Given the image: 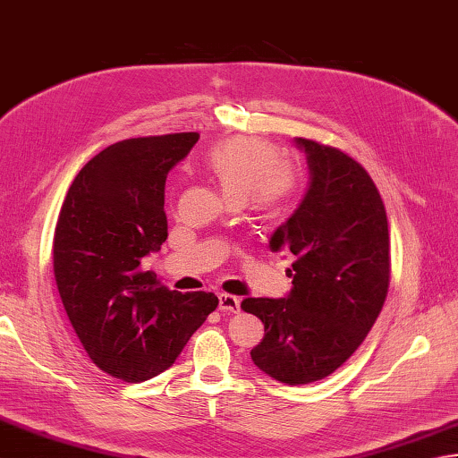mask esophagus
I'll return each mask as SVG.
<instances>
[{"instance_id": "esophagus-1", "label": "esophagus", "mask_w": 458, "mask_h": 458, "mask_svg": "<svg viewBox=\"0 0 458 458\" xmlns=\"http://www.w3.org/2000/svg\"><path fill=\"white\" fill-rule=\"evenodd\" d=\"M239 308H241V301L237 296H233V294H227V293H221L219 294V310L221 312H239Z\"/></svg>"}]
</instances>
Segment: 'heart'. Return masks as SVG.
Instances as JSON below:
<instances>
[{
  "instance_id": "heart-1",
  "label": "heart",
  "mask_w": 458,
  "mask_h": 458,
  "mask_svg": "<svg viewBox=\"0 0 458 458\" xmlns=\"http://www.w3.org/2000/svg\"><path fill=\"white\" fill-rule=\"evenodd\" d=\"M203 170L231 203H242L257 216H275L298 190L294 165L255 136H233L216 144L203 157Z\"/></svg>"
}]
</instances>
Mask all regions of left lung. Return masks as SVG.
I'll list each match as a JSON object with an SVG mask.
<instances>
[{"label":"left lung","mask_w":458,"mask_h":458,"mask_svg":"<svg viewBox=\"0 0 458 458\" xmlns=\"http://www.w3.org/2000/svg\"><path fill=\"white\" fill-rule=\"evenodd\" d=\"M310 185L270 237L296 257L286 298H245L241 308L265 324L250 350L255 366L286 386L312 384L338 369L384 308L389 288V229L369 174L346 152L296 138Z\"/></svg>","instance_id":"8db88e82"}]
</instances>
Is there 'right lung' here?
<instances>
[{
	"instance_id": "1",
	"label": "right lung",
	"mask_w": 458,
	"mask_h": 458,
	"mask_svg": "<svg viewBox=\"0 0 458 458\" xmlns=\"http://www.w3.org/2000/svg\"><path fill=\"white\" fill-rule=\"evenodd\" d=\"M198 138L146 136L105 148L74 177L55 227V281L72 328L97 368L126 384L170 368L219 304L213 293L170 291L142 268L167 239V172Z\"/></svg>"
}]
</instances>
